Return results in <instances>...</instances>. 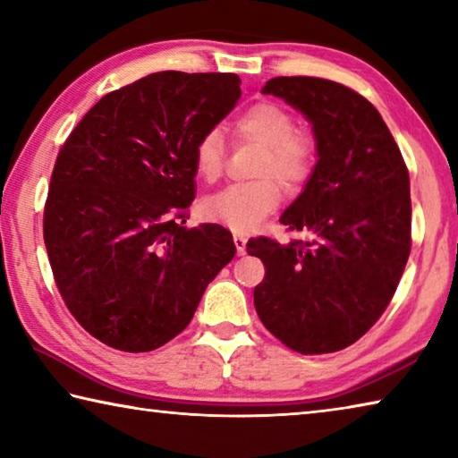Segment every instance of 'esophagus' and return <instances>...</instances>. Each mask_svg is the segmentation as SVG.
Masks as SVG:
<instances>
[{
  "instance_id": "34e87169",
  "label": "esophagus",
  "mask_w": 458,
  "mask_h": 458,
  "mask_svg": "<svg viewBox=\"0 0 458 458\" xmlns=\"http://www.w3.org/2000/svg\"><path fill=\"white\" fill-rule=\"evenodd\" d=\"M234 246H236V252L240 254V257H242V254L246 252V236H242V234H234Z\"/></svg>"
}]
</instances>
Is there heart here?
Masks as SVG:
<instances>
[{"label": "heart", "mask_w": 458, "mask_h": 458, "mask_svg": "<svg viewBox=\"0 0 458 458\" xmlns=\"http://www.w3.org/2000/svg\"><path fill=\"white\" fill-rule=\"evenodd\" d=\"M234 143L260 147L254 161V182L234 183L208 196L199 204L206 222L222 224L230 230L250 232L281 201V188L294 190L311 177L317 164V139L311 131L294 127L293 113L275 100H259L230 121ZM226 151L218 131H206L193 145V167L204 182H216L224 174ZM277 181L275 182L274 180Z\"/></svg>", "instance_id": "1"}]
</instances>
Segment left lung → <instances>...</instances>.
Here are the masks:
<instances>
[{
  "mask_svg": "<svg viewBox=\"0 0 458 458\" xmlns=\"http://www.w3.org/2000/svg\"><path fill=\"white\" fill-rule=\"evenodd\" d=\"M262 92L307 114L319 161L281 216L286 232L311 240H248V254L265 265L254 307L293 352L345 350L382 317L404 273L412 246L408 167L377 108L345 84L276 76Z\"/></svg>",
  "mask_w": 458,
  "mask_h": 458,
  "instance_id": "8db88e82",
  "label": "left lung"
}]
</instances>
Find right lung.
Segmentation results:
<instances>
[{
  "instance_id": "right-lung-1",
  "label": "right lung",
  "mask_w": 458,
  "mask_h": 458,
  "mask_svg": "<svg viewBox=\"0 0 458 458\" xmlns=\"http://www.w3.org/2000/svg\"><path fill=\"white\" fill-rule=\"evenodd\" d=\"M238 98L236 74L155 72L105 95L60 147L44 206L54 283L113 350L174 339L234 259L230 230L183 224L196 196L193 145Z\"/></svg>"
}]
</instances>
